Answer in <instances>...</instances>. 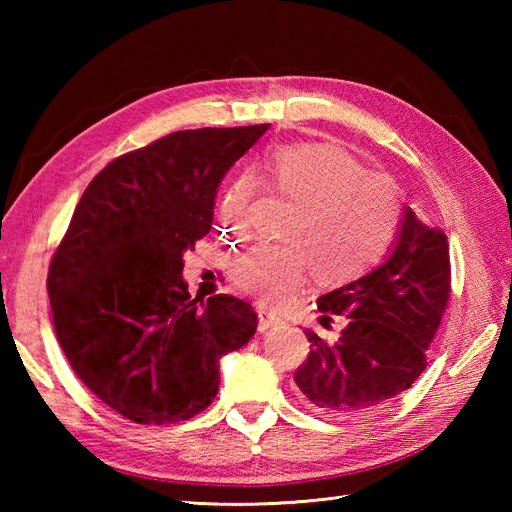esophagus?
<instances>
[{"label": "esophagus", "instance_id": "1", "mask_svg": "<svg viewBox=\"0 0 512 512\" xmlns=\"http://www.w3.org/2000/svg\"><path fill=\"white\" fill-rule=\"evenodd\" d=\"M257 317H259V332H266L270 328H275V325L279 323L277 314H273L268 308H257Z\"/></svg>", "mask_w": 512, "mask_h": 512}]
</instances>
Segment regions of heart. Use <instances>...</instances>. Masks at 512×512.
Returning a JSON list of instances; mask_svg holds the SVG:
<instances>
[{"instance_id": "1", "label": "heart", "mask_w": 512, "mask_h": 512, "mask_svg": "<svg viewBox=\"0 0 512 512\" xmlns=\"http://www.w3.org/2000/svg\"><path fill=\"white\" fill-rule=\"evenodd\" d=\"M262 178L281 198L295 202L279 231L286 244L248 250L233 264V281L268 306H281L295 295L306 281L308 262L330 281L363 273L398 231L394 182L363 169L336 147H277L262 160ZM246 202L248 187L237 182L220 206L226 228H242Z\"/></svg>"}]
</instances>
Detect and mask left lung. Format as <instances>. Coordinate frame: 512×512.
Wrapping results in <instances>:
<instances>
[{
  "label": "left lung",
  "instance_id": "1",
  "mask_svg": "<svg viewBox=\"0 0 512 512\" xmlns=\"http://www.w3.org/2000/svg\"><path fill=\"white\" fill-rule=\"evenodd\" d=\"M451 295L449 242L405 206L396 244L378 268L325 292L321 325H345L336 339L306 330L310 352L295 383L323 416H361L407 391L424 367Z\"/></svg>",
  "mask_w": 512,
  "mask_h": 512
}]
</instances>
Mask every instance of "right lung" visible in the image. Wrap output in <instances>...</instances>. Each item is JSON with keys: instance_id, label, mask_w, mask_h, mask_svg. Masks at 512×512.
I'll return each mask as SVG.
<instances>
[{"instance_id": "add662e5", "label": "right lung", "mask_w": 512, "mask_h": 512, "mask_svg": "<svg viewBox=\"0 0 512 512\" xmlns=\"http://www.w3.org/2000/svg\"><path fill=\"white\" fill-rule=\"evenodd\" d=\"M268 125L173 132L112 160L54 250L48 295L74 374L138 424L198 416L220 358L250 341L257 314L231 295H189L184 250L211 231L215 191Z\"/></svg>"}]
</instances>
